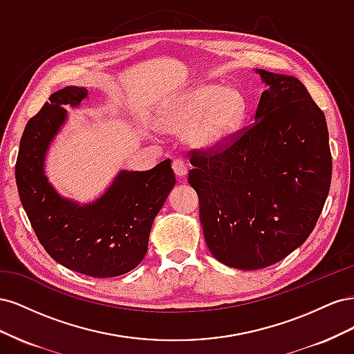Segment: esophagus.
I'll return each mask as SVG.
<instances>
[{
  "mask_svg": "<svg viewBox=\"0 0 354 354\" xmlns=\"http://www.w3.org/2000/svg\"><path fill=\"white\" fill-rule=\"evenodd\" d=\"M173 169H174V173L178 178H183L186 176V171H187L186 164L181 159H174L173 160Z\"/></svg>",
  "mask_w": 354,
  "mask_h": 354,
  "instance_id": "34e87169",
  "label": "esophagus"
}]
</instances>
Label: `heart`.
<instances>
[{
  "label": "heart",
  "instance_id": "b5f03b06",
  "mask_svg": "<svg viewBox=\"0 0 354 354\" xmlns=\"http://www.w3.org/2000/svg\"><path fill=\"white\" fill-rule=\"evenodd\" d=\"M245 111L238 88L203 84L168 97L159 108L158 125L168 134L181 133V140L192 149L209 151L234 134Z\"/></svg>",
  "mask_w": 354,
  "mask_h": 354
}]
</instances>
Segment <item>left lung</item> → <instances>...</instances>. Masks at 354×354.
Segmentation results:
<instances>
[{
	"label": "left lung",
	"mask_w": 354,
	"mask_h": 354,
	"mask_svg": "<svg viewBox=\"0 0 354 354\" xmlns=\"http://www.w3.org/2000/svg\"><path fill=\"white\" fill-rule=\"evenodd\" d=\"M266 90L254 124L216 153L192 151L208 250L220 263L257 270L301 246L322 212L332 176L324 112L291 75L255 69Z\"/></svg>",
	"instance_id": "obj_1"
}]
</instances>
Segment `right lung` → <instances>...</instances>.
Here are the masks:
<instances>
[{
	"label": "right lung",
	"instance_id": "add662e5",
	"mask_svg": "<svg viewBox=\"0 0 354 354\" xmlns=\"http://www.w3.org/2000/svg\"><path fill=\"white\" fill-rule=\"evenodd\" d=\"M87 97V88L71 85L53 93L30 118L20 140L16 183L32 229L51 259L82 274L113 277L145 259L153 220L176 176L167 159L147 171L121 169L93 202L62 196L46 176L47 152L68 120L65 106L78 108Z\"/></svg>",
	"mask_w": 354,
	"mask_h": 354
}]
</instances>
